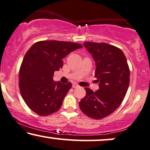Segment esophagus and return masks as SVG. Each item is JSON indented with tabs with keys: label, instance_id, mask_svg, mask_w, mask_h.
Listing matches in <instances>:
<instances>
[{
	"label": "esophagus",
	"instance_id": "1",
	"mask_svg": "<svg viewBox=\"0 0 150 150\" xmlns=\"http://www.w3.org/2000/svg\"><path fill=\"white\" fill-rule=\"evenodd\" d=\"M72 87L74 88H78L79 87V85H78V84L75 83H74L72 84Z\"/></svg>",
	"mask_w": 150,
	"mask_h": 150
}]
</instances>
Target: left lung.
Here are the masks:
<instances>
[{
  "mask_svg": "<svg viewBox=\"0 0 150 150\" xmlns=\"http://www.w3.org/2000/svg\"><path fill=\"white\" fill-rule=\"evenodd\" d=\"M84 47L96 63V75L99 89L93 92L85 88L86 96L79 103L88 117L101 119L112 114L121 105L130 82V70L124 52L105 43L85 42Z\"/></svg>",
  "mask_w": 150,
  "mask_h": 150,
  "instance_id": "8db88e82",
  "label": "left lung"
}]
</instances>
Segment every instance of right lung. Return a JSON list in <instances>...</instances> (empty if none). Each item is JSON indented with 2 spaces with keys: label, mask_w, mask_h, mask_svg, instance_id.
I'll use <instances>...</instances> for the list:
<instances>
[{
  "label": "right lung",
  "mask_w": 150,
  "mask_h": 150,
  "mask_svg": "<svg viewBox=\"0 0 150 150\" xmlns=\"http://www.w3.org/2000/svg\"><path fill=\"white\" fill-rule=\"evenodd\" d=\"M82 47L73 42L42 40L28 50L19 69V87L33 112L48 116L59 110L71 83L54 81V72L62 68L63 58Z\"/></svg>",
  "instance_id": "1"
}]
</instances>
